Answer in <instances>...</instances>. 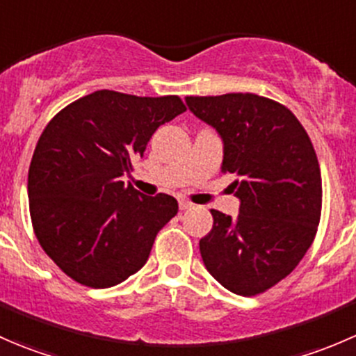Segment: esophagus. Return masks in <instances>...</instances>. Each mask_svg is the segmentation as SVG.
Here are the masks:
<instances>
[{
  "instance_id": "34e87169",
  "label": "esophagus",
  "mask_w": 356,
  "mask_h": 356,
  "mask_svg": "<svg viewBox=\"0 0 356 356\" xmlns=\"http://www.w3.org/2000/svg\"><path fill=\"white\" fill-rule=\"evenodd\" d=\"M179 208L181 210H189V208H193V203L188 200H179Z\"/></svg>"
}]
</instances>
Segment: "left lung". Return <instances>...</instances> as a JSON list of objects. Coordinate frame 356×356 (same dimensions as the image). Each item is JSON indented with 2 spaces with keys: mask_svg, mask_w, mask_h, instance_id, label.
Instances as JSON below:
<instances>
[{
  "mask_svg": "<svg viewBox=\"0 0 356 356\" xmlns=\"http://www.w3.org/2000/svg\"><path fill=\"white\" fill-rule=\"evenodd\" d=\"M189 110L224 143L222 172L239 215L218 210L200 239L207 270L231 293L254 296L296 268L317 234L322 177L314 145L293 111L251 92L188 96Z\"/></svg>",
  "mask_w": 356,
  "mask_h": 356,
  "instance_id": "1",
  "label": "left lung"
}]
</instances>
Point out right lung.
<instances>
[{"label": "right lung", "mask_w": 356, "mask_h": 356, "mask_svg": "<svg viewBox=\"0 0 356 356\" xmlns=\"http://www.w3.org/2000/svg\"><path fill=\"white\" fill-rule=\"evenodd\" d=\"M186 111L179 96L95 91L51 118L29 167V208L39 245L89 288L120 284L146 264L174 196L141 195L122 175L153 132Z\"/></svg>", "instance_id": "obj_1"}]
</instances>
